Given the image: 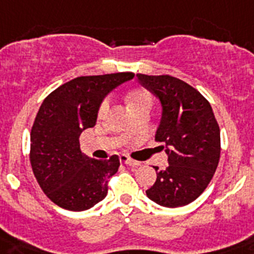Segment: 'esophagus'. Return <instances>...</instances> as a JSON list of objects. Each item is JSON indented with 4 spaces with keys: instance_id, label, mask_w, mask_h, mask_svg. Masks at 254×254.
<instances>
[{
    "instance_id": "obj_1",
    "label": "esophagus",
    "mask_w": 254,
    "mask_h": 254,
    "mask_svg": "<svg viewBox=\"0 0 254 254\" xmlns=\"http://www.w3.org/2000/svg\"><path fill=\"white\" fill-rule=\"evenodd\" d=\"M119 160L121 162L126 163V165H131V166H139V162H136L135 160H132L131 157H128L127 154H121L119 156Z\"/></svg>"
}]
</instances>
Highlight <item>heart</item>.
<instances>
[{"mask_svg": "<svg viewBox=\"0 0 254 254\" xmlns=\"http://www.w3.org/2000/svg\"><path fill=\"white\" fill-rule=\"evenodd\" d=\"M127 104H128V108L131 112H136V110H140V109H150L153 105V97L150 92L145 88H133L127 93ZM109 109V100H104L100 105V109H98V115L102 117V115L106 114Z\"/></svg>", "mask_w": 254, "mask_h": 254, "instance_id": "b5f03b06", "label": "heart"}]
</instances>
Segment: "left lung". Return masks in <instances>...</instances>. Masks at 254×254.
<instances>
[{
  "label": "left lung",
  "instance_id": "1",
  "mask_svg": "<svg viewBox=\"0 0 254 254\" xmlns=\"http://www.w3.org/2000/svg\"><path fill=\"white\" fill-rule=\"evenodd\" d=\"M137 79L162 105L156 140L165 142L169 157L165 170L154 166L157 179L146 196L166 207L188 205L206 190L219 162L221 133L214 113L196 88L178 77L137 74Z\"/></svg>",
  "mask_w": 254,
  "mask_h": 254
}]
</instances>
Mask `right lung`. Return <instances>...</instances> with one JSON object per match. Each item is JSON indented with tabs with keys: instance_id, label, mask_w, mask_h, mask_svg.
Wrapping results in <instances>:
<instances>
[{
	"instance_id": "add662e5",
	"label": "right lung",
	"mask_w": 254,
	"mask_h": 254,
	"mask_svg": "<svg viewBox=\"0 0 254 254\" xmlns=\"http://www.w3.org/2000/svg\"><path fill=\"white\" fill-rule=\"evenodd\" d=\"M133 72L79 76L54 89L41 104L32 129L29 161L40 188L66 210L81 211L104 200L119 169L117 154L91 160L80 149V133L96 125L100 104Z\"/></svg>"
}]
</instances>
